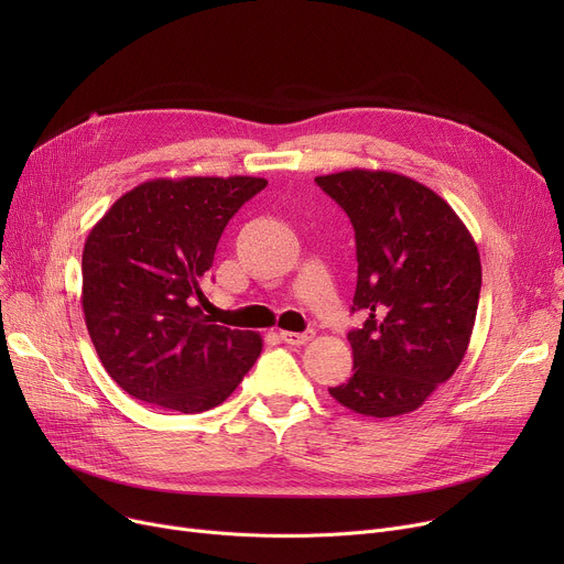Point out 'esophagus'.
I'll return each instance as SVG.
<instances>
[{"label": "esophagus", "instance_id": "esophagus-1", "mask_svg": "<svg viewBox=\"0 0 564 564\" xmlns=\"http://www.w3.org/2000/svg\"><path fill=\"white\" fill-rule=\"evenodd\" d=\"M281 338L288 343V345H304L313 338V332H304V334H297V332H281Z\"/></svg>", "mask_w": 564, "mask_h": 564}]
</instances>
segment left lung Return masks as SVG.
<instances>
[{
    "instance_id": "obj_1",
    "label": "left lung",
    "mask_w": 564,
    "mask_h": 564,
    "mask_svg": "<svg viewBox=\"0 0 564 564\" xmlns=\"http://www.w3.org/2000/svg\"><path fill=\"white\" fill-rule=\"evenodd\" d=\"M315 183L354 226L351 311L366 315L347 334L354 375L329 393L361 416L416 411L468 349L482 285L476 240L446 200L402 173L349 169Z\"/></svg>"
}]
</instances>
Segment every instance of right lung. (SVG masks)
<instances>
[{
	"mask_svg": "<svg viewBox=\"0 0 564 564\" xmlns=\"http://www.w3.org/2000/svg\"><path fill=\"white\" fill-rule=\"evenodd\" d=\"M264 177H155L118 198L82 253V311L109 377L132 398L198 413L221 404L260 357L256 332L203 315L217 242Z\"/></svg>",
	"mask_w": 564,
	"mask_h": 564,
	"instance_id": "add662e5",
	"label": "right lung"
}]
</instances>
